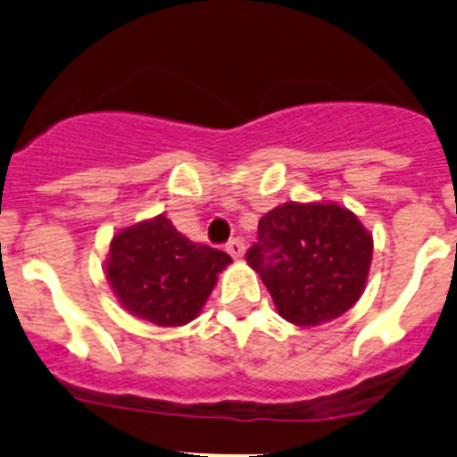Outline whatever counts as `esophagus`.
Instances as JSON below:
<instances>
[{
    "instance_id": "1",
    "label": "esophagus",
    "mask_w": 457,
    "mask_h": 457,
    "mask_svg": "<svg viewBox=\"0 0 457 457\" xmlns=\"http://www.w3.org/2000/svg\"><path fill=\"white\" fill-rule=\"evenodd\" d=\"M225 250L232 254V259H243V254H245V245H243L241 238H234V241H229Z\"/></svg>"
}]
</instances>
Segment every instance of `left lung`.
I'll list each match as a JSON object with an SVG mask.
<instances>
[{
    "label": "left lung",
    "instance_id": "8db88e82",
    "mask_svg": "<svg viewBox=\"0 0 457 457\" xmlns=\"http://www.w3.org/2000/svg\"><path fill=\"white\" fill-rule=\"evenodd\" d=\"M373 234L348 207L330 201L283 203L259 220L247 263L259 272L277 312L295 326L332 321L364 295Z\"/></svg>",
    "mask_w": 457,
    "mask_h": 457
}]
</instances>
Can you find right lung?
<instances>
[{
    "label": "right lung",
    "instance_id": "add662e5",
    "mask_svg": "<svg viewBox=\"0 0 457 457\" xmlns=\"http://www.w3.org/2000/svg\"><path fill=\"white\" fill-rule=\"evenodd\" d=\"M232 256L189 241L165 214L122 228L111 238L104 274L122 308L162 328L201 314Z\"/></svg>",
    "mask_w": 457,
    "mask_h": 457
}]
</instances>
